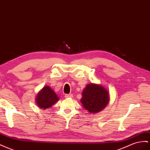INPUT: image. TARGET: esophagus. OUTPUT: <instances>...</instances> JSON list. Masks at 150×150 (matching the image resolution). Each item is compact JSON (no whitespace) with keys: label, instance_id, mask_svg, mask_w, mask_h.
I'll list each match as a JSON object with an SVG mask.
<instances>
[{"label":"esophagus","instance_id":"obj_1","mask_svg":"<svg viewBox=\"0 0 150 150\" xmlns=\"http://www.w3.org/2000/svg\"><path fill=\"white\" fill-rule=\"evenodd\" d=\"M72 94H66L65 97L67 98H72Z\"/></svg>","mask_w":150,"mask_h":150}]
</instances>
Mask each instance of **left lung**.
Here are the masks:
<instances>
[{"mask_svg": "<svg viewBox=\"0 0 150 150\" xmlns=\"http://www.w3.org/2000/svg\"><path fill=\"white\" fill-rule=\"evenodd\" d=\"M81 99L83 106L89 112H99L107 106L109 101L107 90L100 85L88 84L83 91Z\"/></svg>", "mask_w": 150, "mask_h": 150, "instance_id": "obj_1", "label": "left lung"}]
</instances>
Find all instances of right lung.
I'll return each mask as SVG.
<instances>
[{
    "mask_svg": "<svg viewBox=\"0 0 150 150\" xmlns=\"http://www.w3.org/2000/svg\"><path fill=\"white\" fill-rule=\"evenodd\" d=\"M59 98L49 86L44 87L36 96V103L40 108L47 109L57 102Z\"/></svg>",
    "mask_w": 150,
    "mask_h": 150,
    "instance_id": "obj_1",
    "label": "right lung"
}]
</instances>
